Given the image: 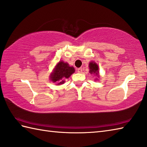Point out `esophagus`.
<instances>
[{
  "label": "esophagus",
  "mask_w": 147,
  "mask_h": 147,
  "mask_svg": "<svg viewBox=\"0 0 147 147\" xmlns=\"http://www.w3.org/2000/svg\"><path fill=\"white\" fill-rule=\"evenodd\" d=\"M82 68H78V69H77V72L78 73H82Z\"/></svg>",
  "instance_id": "34e87169"
}]
</instances>
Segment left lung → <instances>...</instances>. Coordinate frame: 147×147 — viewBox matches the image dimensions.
Listing matches in <instances>:
<instances>
[{"instance_id":"left-lung-1","label":"left lung","mask_w":147,"mask_h":147,"mask_svg":"<svg viewBox=\"0 0 147 147\" xmlns=\"http://www.w3.org/2000/svg\"><path fill=\"white\" fill-rule=\"evenodd\" d=\"M89 73L91 74H94L98 77V74H99L98 65L94 61H91L89 64Z\"/></svg>"}]
</instances>
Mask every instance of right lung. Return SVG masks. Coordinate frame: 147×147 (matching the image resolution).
Instances as JSON below:
<instances>
[{
  "label": "right lung",
  "mask_w": 147,
  "mask_h": 147,
  "mask_svg": "<svg viewBox=\"0 0 147 147\" xmlns=\"http://www.w3.org/2000/svg\"><path fill=\"white\" fill-rule=\"evenodd\" d=\"M75 72L73 67H70L67 63L59 61L56 65L53 72L51 74L50 79L53 82H56L58 85L63 84L65 83V79L70 77Z\"/></svg>",
  "instance_id": "obj_1"
}]
</instances>
